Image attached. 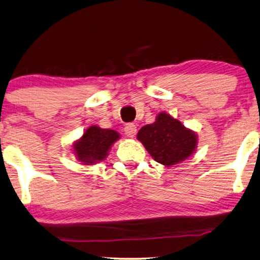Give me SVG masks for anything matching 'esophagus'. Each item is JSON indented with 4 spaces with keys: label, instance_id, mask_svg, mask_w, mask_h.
<instances>
[{
    "label": "esophagus",
    "instance_id": "34e87169",
    "mask_svg": "<svg viewBox=\"0 0 260 260\" xmlns=\"http://www.w3.org/2000/svg\"><path fill=\"white\" fill-rule=\"evenodd\" d=\"M124 133H125L127 137H135V135H136V133H137L136 125H135L134 123L126 124L125 127H124Z\"/></svg>",
    "mask_w": 260,
    "mask_h": 260
}]
</instances>
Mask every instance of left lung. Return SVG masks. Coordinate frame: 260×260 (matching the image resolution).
Listing matches in <instances>:
<instances>
[{
	"label": "left lung",
	"instance_id": "8db88e82",
	"mask_svg": "<svg viewBox=\"0 0 260 260\" xmlns=\"http://www.w3.org/2000/svg\"><path fill=\"white\" fill-rule=\"evenodd\" d=\"M137 138L151 157L165 166L176 165L189 157L198 143L193 131L165 112L158 113L155 123L142 127Z\"/></svg>",
	"mask_w": 260,
	"mask_h": 260
}]
</instances>
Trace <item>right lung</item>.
Here are the masks:
<instances>
[{"label": "right lung", "instance_id": "1", "mask_svg": "<svg viewBox=\"0 0 260 260\" xmlns=\"http://www.w3.org/2000/svg\"><path fill=\"white\" fill-rule=\"evenodd\" d=\"M118 138L119 135L115 130L92 125L85 131L83 137L74 143V152L77 158L84 165H94L108 156L110 148Z\"/></svg>", "mask_w": 260, "mask_h": 260}]
</instances>
